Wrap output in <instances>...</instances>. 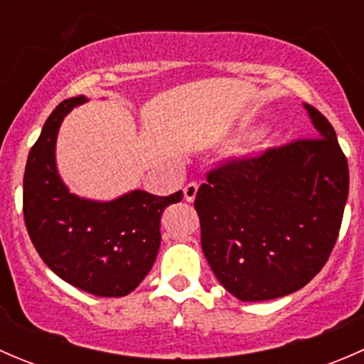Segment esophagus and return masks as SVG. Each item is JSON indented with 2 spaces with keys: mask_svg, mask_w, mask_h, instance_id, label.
Segmentation results:
<instances>
[{
  "mask_svg": "<svg viewBox=\"0 0 364 364\" xmlns=\"http://www.w3.org/2000/svg\"><path fill=\"white\" fill-rule=\"evenodd\" d=\"M197 190H199V185L197 183H188V185L183 188V193H185V200L186 203H192L197 196Z\"/></svg>",
  "mask_w": 364,
  "mask_h": 364,
  "instance_id": "34e87169",
  "label": "esophagus"
}]
</instances>
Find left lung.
I'll return each mask as SVG.
<instances>
[{
    "label": "left lung",
    "instance_id": "left-lung-1",
    "mask_svg": "<svg viewBox=\"0 0 364 364\" xmlns=\"http://www.w3.org/2000/svg\"><path fill=\"white\" fill-rule=\"evenodd\" d=\"M304 109L315 139L223 164L197 192L205 259L241 301L299 291L324 267L338 240L347 159L331 123L311 105Z\"/></svg>",
    "mask_w": 364,
    "mask_h": 364
}]
</instances>
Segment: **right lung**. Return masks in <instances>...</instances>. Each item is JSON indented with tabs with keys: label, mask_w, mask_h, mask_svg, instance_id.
Here are the masks:
<instances>
[{
	"label": "right lung",
	"mask_w": 364,
	"mask_h": 364,
	"mask_svg": "<svg viewBox=\"0 0 364 364\" xmlns=\"http://www.w3.org/2000/svg\"><path fill=\"white\" fill-rule=\"evenodd\" d=\"M84 102V95L61 102L29 151L24 222L38 255L61 280L93 296L121 297L130 294L155 264L161 213L179 203L183 192L159 197L132 190L109 203L70 192L56 167V139L65 116Z\"/></svg>",
	"instance_id": "right-lung-1"
}]
</instances>
